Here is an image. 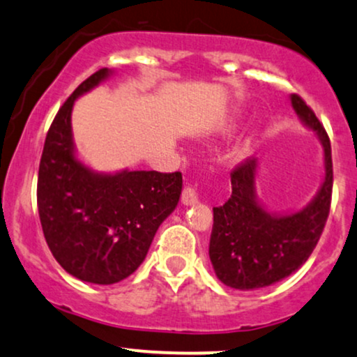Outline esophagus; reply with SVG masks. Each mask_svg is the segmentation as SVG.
Segmentation results:
<instances>
[{
	"mask_svg": "<svg viewBox=\"0 0 357 357\" xmlns=\"http://www.w3.org/2000/svg\"><path fill=\"white\" fill-rule=\"evenodd\" d=\"M181 203L184 204V206H195V204H197V195H196V191L192 190V188H184L183 190V195H181Z\"/></svg>",
	"mask_w": 357,
	"mask_h": 357,
	"instance_id": "esophagus-1",
	"label": "esophagus"
}]
</instances>
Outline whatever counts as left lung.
Listing matches in <instances>:
<instances>
[{"instance_id":"left-lung-1","label":"left lung","mask_w":357,"mask_h":357,"mask_svg":"<svg viewBox=\"0 0 357 357\" xmlns=\"http://www.w3.org/2000/svg\"><path fill=\"white\" fill-rule=\"evenodd\" d=\"M289 101L303 126L314 131L323 146V183L304 208L273 213L257 196V158H249L231 173V197L213 208L209 259L218 279L234 289H259L298 271L316 248L328 220L333 191L329 137L298 94H291Z\"/></svg>"}]
</instances>
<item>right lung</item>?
I'll return each mask as SVG.
<instances>
[{
  "mask_svg": "<svg viewBox=\"0 0 357 357\" xmlns=\"http://www.w3.org/2000/svg\"><path fill=\"white\" fill-rule=\"evenodd\" d=\"M111 75L108 68L96 71L61 106L38 173V211L46 243L64 271L93 284H114L139 268L183 190L181 173H100L78 158L73 106Z\"/></svg>",
  "mask_w": 357,
  "mask_h": 357,
  "instance_id": "right-lung-1",
  "label": "right lung"
}]
</instances>
